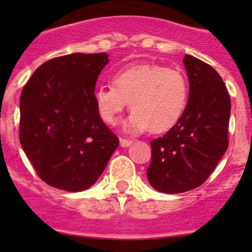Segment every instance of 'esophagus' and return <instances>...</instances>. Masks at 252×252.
<instances>
[{
  "label": "esophagus",
  "instance_id": "1",
  "mask_svg": "<svg viewBox=\"0 0 252 252\" xmlns=\"http://www.w3.org/2000/svg\"><path fill=\"white\" fill-rule=\"evenodd\" d=\"M131 144H132V141L128 139H120V145L122 146V148H127V146H130Z\"/></svg>",
  "mask_w": 252,
  "mask_h": 252
}]
</instances>
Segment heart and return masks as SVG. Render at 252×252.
Returning a JSON list of instances; mask_svg holds the SVG:
<instances>
[{
	"label": "heart",
	"mask_w": 252,
	"mask_h": 252,
	"mask_svg": "<svg viewBox=\"0 0 252 252\" xmlns=\"http://www.w3.org/2000/svg\"><path fill=\"white\" fill-rule=\"evenodd\" d=\"M189 86L183 73L157 64H136L116 73L112 86L94 92L99 117L115 125L130 103L125 126L133 132L162 133L174 127L187 108Z\"/></svg>",
	"instance_id": "obj_1"
}]
</instances>
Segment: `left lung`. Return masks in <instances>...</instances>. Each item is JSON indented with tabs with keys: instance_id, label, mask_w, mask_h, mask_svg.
Instances as JSON below:
<instances>
[{
	"instance_id": "left-lung-1",
	"label": "left lung",
	"mask_w": 252,
	"mask_h": 252,
	"mask_svg": "<svg viewBox=\"0 0 252 252\" xmlns=\"http://www.w3.org/2000/svg\"><path fill=\"white\" fill-rule=\"evenodd\" d=\"M189 98L182 119L154 139L146 177L161 193H183L202 186L228 148L231 99L221 75L186 54Z\"/></svg>"
}]
</instances>
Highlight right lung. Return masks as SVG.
<instances>
[{
    "label": "right lung",
    "instance_id": "1",
    "mask_svg": "<svg viewBox=\"0 0 252 252\" xmlns=\"http://www.w3.org/2000/svg\"><path fill=\"white\" fill-rule=\"evenodd\" d=\"M106 53L53 58L39 66L20 97V142L46 184L81 192L103 173L119 137L99 117L95 82Z\"/></svg>",
    "mask_w": 252,
    "mask_h": 252
}]
</instances>
